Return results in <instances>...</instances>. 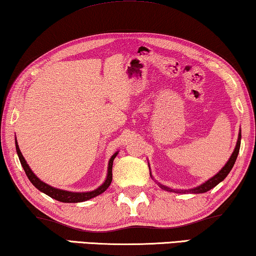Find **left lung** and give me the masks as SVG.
<instances>
[{
	"label": "left lung",
	"instance_id": "obj_1",
	"mask_svg": "<svg viewBox=\"0 0 256 256\" xmlns=\"http://www.w3.org/2000/svg\"><path fill=\"white\" fill-rule=\"evenodd\" d=\"M240 142H241V130L239 132V136H238V142H236V149H234V152L232 155H230V160H227V163L225 164V166L222 168V170L219 171L218 174H214L212 178H210L208 180H206L205 183H202V185H199V186L194 188H191V190H172V188H166L162 184H158L160 188H163V190H166V191H170V192H178V194H185V192H192V194H204V192H208L213 188L214 186H216L220 182H222L225 178L227 177V174H230V171L232 170V168L234 166V163H236V157H238V154H239V150H240Z\"/></svg>",
	"mask_w": 256,
	"mask_h": 256
}]
</instances>
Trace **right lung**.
Here are the masks:
<instances>
[{
  "label": "right lung",
  "mask_w": 256,
  "mask_h": 256,
  "mask_svg": "<svg viewBox=\"0 0 256 256\" xmlns=\"http://www.w3.org/2000/svg\"><path fill=\"white\" fill-rule=\"evenodd\" d=\"M16 143V152H17V155H18V158H20V162L22 164L24 171H26L28 178H29V180L32 183V185L34 188H37L38 190L44 192L45 194H48V197L56 199V200L58 202H86L88 200V199H92L94 197H96V196H99L104 192L110 186V183H112V180H113V174H112V169H113V160L115 157H116L118 152H115L113 156L110 157V163H108V172H107V177H106V180H104V183L102 185H100L99 188H96V190L93 191H90V192H71V191H65V190H60V188H52L50 185L45 184L44 182H42L40 178H38L36 174L32 172V170L30 169L29 164L26 163V158H24L22 152H20V150L18 148V144H17V141Z\"/></svg>",
  "instance_id": "obj_1"
}]
</instances>
